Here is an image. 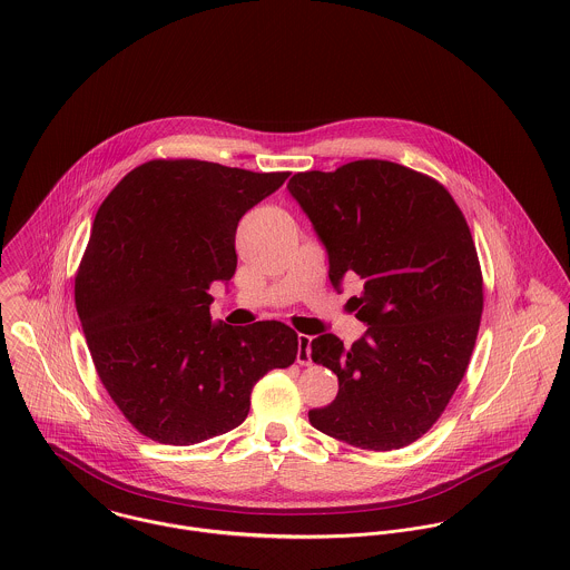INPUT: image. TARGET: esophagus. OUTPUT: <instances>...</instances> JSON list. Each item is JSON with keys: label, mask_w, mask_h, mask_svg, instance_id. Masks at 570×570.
<instances>
[{"label": "esophagus", "mask_w": 570, "mask_h": 570, "mask_svg": "<svg viewBox=\"0 0 570 570\" xmlns=\"http://www.w3.org/2000/svg\"><path fill=\"white\" fill-rule=\"evenodd\" d=\"M296 362L303 366L312 364V337L309 335H298V353Z\"/></svg>", "instance_id": "obj_1"}]
</instances>
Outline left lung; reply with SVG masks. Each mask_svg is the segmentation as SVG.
Instances as JSON below:
<instances>
[{
  "mask_svg": "<svg viewBox=\"0 0 570 570\" xmlns=\"http://www.w3.org/2000/svg\"><path fill=\"white\" fill-rule=\"evenodd\" d=\"M287 190L325 245L331 285L364 281L351 301L368 326L351 348L312 340L337 397L309 421L362 450H400L441 416L474 351L483 276L468 222L439 181L386 160L296 173Z\"/></svg>",
  "mask_w": 570,
  "mask_h": 570,
  "instance_id": "obj_1",
  "label": "left lung"
}]
</instances>
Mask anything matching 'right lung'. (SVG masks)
<instances>
[{
    "instance_id": "1",
    "label": "right lung",
    "mask_w": 570,
    "mask_h": 570,
    "mask_svg": "<svg viewBox=\"0 0 570 570\" xmlns=\"http://www.w3.org/2000/svg\"><path fill=\"white\" fill-rule=\"evenodd\" d=\"M287 177L154 160L100 204L77 312L102 386L145 436L193 445L224 434L244 423L254 384L294 364V328L213 323L208 294L235 276L239 219Z\"/></svg>"
}]
</instances>
